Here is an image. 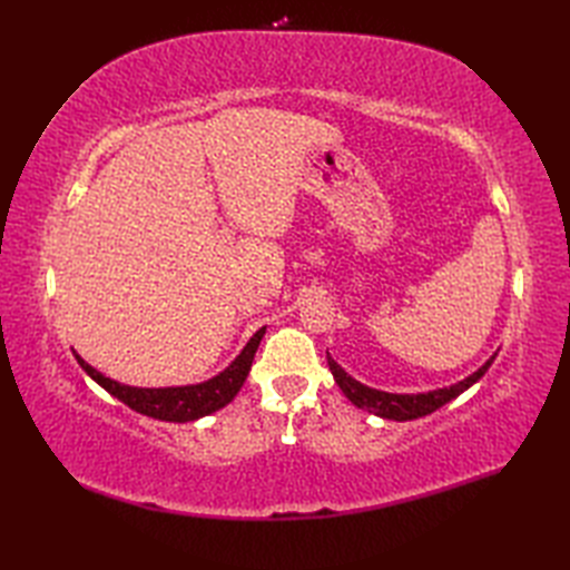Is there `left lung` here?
<instances>
[{
    "label": "left lung",
    "instance_id": "obj_1",
    "mask_svg": "<svg viewBox=\"0 0 570 570\" xmlns=\"http://www.w3.org/2000/svg\"><path fill=\"white\" fill-rule=\"evenodd\" d=\"M497 354H492L485 364H482L475 373H471L469 377H463V381L450 385V387H440V390H430V392H419V394H396V392H383V390H375L368 387L364 383L354 381V377L344 371L337 361L327 354V366L333 371L335 383L340 385V390L344 392L347 400L364 409L368 413H375V416L387 419V421H413V419H421L428 416V413L438 411L440 406H444L446 402L456 400L461 392L469 390L471 385H475L482 375L488 373V368L492 366Z\"/></svg>",
    "mask_w": 570,
    "mask_h": 570
}]
</instances>
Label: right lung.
Returning <instances> with one entry per match:
<instances>
[{
    "instance_id": "obj_1",
    "label": "right lung",
    "mask_w": 570,
    "mask_h": 570,
    "mask_svg": "<svg viewBox=\"0 0 570 570\" xmlns=\"http://www.w3.org/2000/svg\"><path fill=\"white\" fill-rule=\"evenodd\" d=\"M264 335H266V327H258L245 344V350L237 354V358L226 371H220L218 375L209 377V381L204 383L178 385V387H130L118 381H111L107 375H101L76 350H73V356L78 358L80 368L88 373L97 385L105 387L111 396H116L118 402H124L132 411L157 421L187 423V421L209 416V413L223 409L235 400V394L247 381L254 354L258 350V342H262Z\"/></svg>"
}]
</instances>
